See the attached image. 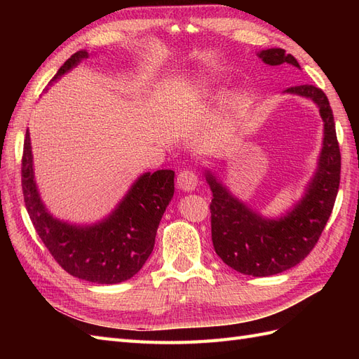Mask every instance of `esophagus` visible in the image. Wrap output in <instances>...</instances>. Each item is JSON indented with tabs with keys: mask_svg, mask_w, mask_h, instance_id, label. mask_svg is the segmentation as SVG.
Here are the masks:
<instances>
[{
	"mask_svg": "<svg viewBox=\"0 0 359 359\" xmlns=\"http://www.w3.org/2000/svg\"><path fill=\"white\" fill-rule=\"evenodd\" d=\"M198 182H199V180L196 177V173L191 170H182L177 180L178 187L184 191H193L198 187Z\"/></svg>",
	"mask_w": 359,
	"mask_h": 359,
	"instance_id": "esophagus-1",
	"label": "esophagus"
}]
</instances>
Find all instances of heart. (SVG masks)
<instances>
[{
    "label": "heart",
    "mask_w": 359,
    "mask_h": 359,
    "mask_svg": "<svg viewBox=\"0 0 359 359\" xmlns=\"http://www.w3.org/2000/svg\"><path fill=\"white\" fill-rule=\"evenodd\" d=\"M199 86H201V91L208 93V88H206V86H208V83H206L205 81H201V82H199Z\"/></svg>",
    "instance_id": "b5f03b06"
}]
</instances>
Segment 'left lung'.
I'll return each mask as SVG.
<instances>
[{"label": "left lung", "instance_id": "8db88e82", "mask_svg": "<svg viewBox=\"0 0 359 359\" xmlns=\"http://www.w3.org/2000/svg\"><path fill=\"white\" fill-rule=\"evenodd\" d=\"M268 66H292L298 61L285 49L259 50ZM283 94L309 99L318 106L323 124L318 166L298 202L280 217H264L238 199L219 177L205 169L212 191L211 236L215 253L238 273L268 277L298 265L307 257L327 224L340 184L341 157L335 123L327 95L313 85L290 86Z\"/></svg>", "mask_w": 359, "mask_h": 359}]
</instances>
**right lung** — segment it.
<instances>
[{
  "label": "right lung",
  "mask_w": 359,
  "mask_h": 359,
  "mask_svg": "<svg viewBox=\"0 0 359 359\" xmlns=\"http://www.w3.org/2000/svg\"><path fill=\"white\" fill-rule=\"evenodd\" d=\"M78 50L62 64L49 85L82 60ZM175 172H145L104 219L91 224L69 223L53 217L43 203L34 177L31 139L27 130L22 156V191L29 219L53 259L73 277L97 285H116L137 274L154 248L157 227L173 198Z\"/></svg>",
  "instance_id": "add662e5"
}]
</instances>
